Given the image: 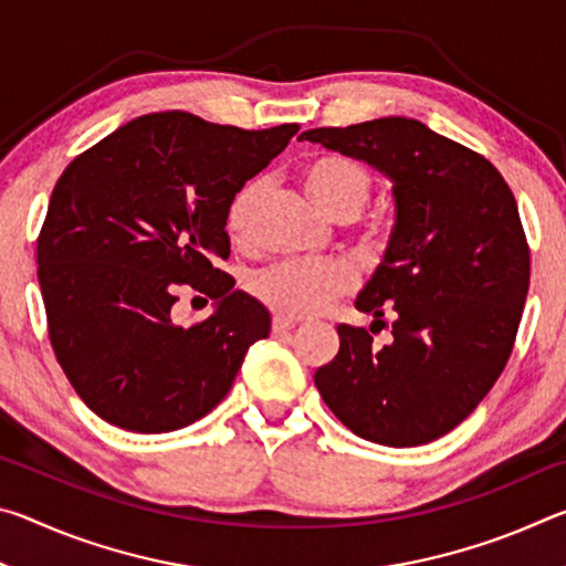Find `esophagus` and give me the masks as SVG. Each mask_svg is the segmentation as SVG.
Instances as JSON below:
<instances>
[{"label":"esophagus","instance_id":"34e87169","mask_svg":"<svg viewBox=\"0 0 566 566\" xmlns=\"http://www.w3.org/2000/svg\"><path fill=\"white\" fill-rule=\"evenodd\" d=\"M296 327V322L290 319V317H282V314H276V317L272 319V332L274 334H286L292 332Z\"/></svg>","mask_w":566,"mask_h":566}]
</instances>
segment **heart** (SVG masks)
<instances>
[{
  "instance_id": "obj_1",
  "label": "heart",
  "mask_w": 566,
  "mask_h": 566,
  "mask_svg": "<svg viewBox=\"0 0 566 566\" xmlns=\"http://www.w3.org/2000/svg\"><path fill=\"white\" fill-rule=\"evenodd\" d=\"M302 185L324 214L349 222L371 197V177L359 161L342 155H319L302 169ZM262 195V181H247L227 209V232L237 244H244L252 229V217ZM391 232L385 224H371L364 242L375 249L389 244ZM252 290L270 310L284 317H312L342 300L352 290V274L337 264L280 262L252 280Z\"/></svg>"
}]
</instances>
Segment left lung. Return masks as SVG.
Here are the masks:
<instances>
[{"label": "left lung", "instance_id": "obj_1", "mask_svg": "<svg viewBox=\"0 0 566 566\" xmlns=\"http://www.w3.org/2000/svg\"><path fill=\"white\" fill-rule=\"evenodd\" d=\"M300 139L385 171L397 202L385 262L357 296L375 323L392 314L396 339L379 348L369 329L339 324L337 357L314 385L361 439L434 442L472 415L514 349L530 244L512 189L490 159L417 119L319 127Z\"/></svg>", "mask_w": 566, "mask_h": 566}]
</instances>
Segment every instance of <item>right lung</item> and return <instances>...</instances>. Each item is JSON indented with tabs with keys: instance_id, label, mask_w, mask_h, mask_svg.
Listing matches in <instances>:
<instances>
[{
	"instance_id": "obj_1",
	"label": "right lung",
	"mask_w": 566,
	"mask_h": 566,
	"mask_svg": "<svg viewBox=\"0 0 566 566\" xmlns=\"http://www.w3.org/2000/svg\"><path fill=\"white\" fill-rule=\"evenodd\" d=\"M300 124L239 129L189 112L132 119L82 151L54 185L36 274L54 357L94 415L139 434L202 419L232 389L270 312L232 290L227 209ZM187 283L212 318L170 322Z\"/></svg>"
}]
</instances>
